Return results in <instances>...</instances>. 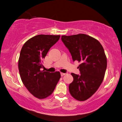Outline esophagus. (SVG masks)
<instances>
[{
    "label": "esophagus",
    "instance_id": "34e87169",
    "mask_svg": "<svg viewBox=\"0 0 122 122\" xmlns=\"http://www.w3.org/2000/svg\"><path fill=\"white\" fill-rule=\"evenodd\" d=\"M60 74H61V76H63V75H65V74H66L65 73H61Z\"/></svg>",
    "mask_w": 122,
    "mask_h": 122
}]
</instances>
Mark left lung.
<instances>
[{
	"instance_id": "8db88e82",
	"label": "left lung",
	"mask_w": 122,
	"mask_h": 122,
	"mask_svg": "<svg viewBox=\"0 0 122 122\" xmlns=\"http://www.w3.org/2000/svg\"><path fill=\"white\" fill-rule=\"evenodd\" d=\"M61 40L71 54L74 62H80V75L71 73L70 94L76 100L83 101L90 97L102 83L107 69L104 49L96 39L84 34L61 36Z\"/></svg>"
}]
</instances>
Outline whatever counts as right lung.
I'll list each match as a JSON object with an SVG mask.
<instances>
[{
  "mask_svg": "<svg viewBox=\"0 0 122 122\" xmlns=\"http://www.w3.org/2000/svg\"><path fill=\"white\" fill-rule=\"evenodd\" d=\"M60 36L38 35L29 39L22 46L18 62L20 77L24 86L39 99L50 96L61 77L60 73L41 71L42 60Z\"/></svg>",
  "mask_w": 122,
  "mask_h": 122,
  "instance_id": "add662e5",
  "label": "right lung"
}]
</instances>
